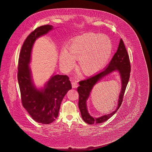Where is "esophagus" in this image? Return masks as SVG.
I'll use <instances>...</instances> for the list:
<instances>
[{
	"label": "esophagus",
	"instance_id": "1",
	"mask_svg": "<svg viewBox=\"0 0 152 152\" xmlns=\"http://www.w3.org/2000/svg\"><path fill=\"white\" fill-rule=\"evenodd\" d=\"M72 88H77L78 86V84H77V81H74L72 83Z\"/></svg>",
	"mask_w": 152,
	"mask_h": 152
}]
</instances>
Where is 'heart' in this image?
I'll list each match as a JSON object with an SVG mask.
<instances>
[{"label": "heart", "mask_w": 152, "mask_h": 152, "mask_svg": "<svg viewBox=\"0 0 152 152\" xmlns=\"http://www.w3.org/2000/svg\"><path fill=\"white\" fill-rule=\"evenodd\" d=\"M112 50V42L107 35L84 34L72 40L67 51L61 52L60 65L64 70H69L75 65L74 58L79 60V67L83 74L93 75L106 64Z\"/></svg>", "instance_id": "heart-1"}]
</instances>
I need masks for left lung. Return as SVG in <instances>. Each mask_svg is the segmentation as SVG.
Masks as SVG:
<instances>
[{"mask_svg": "<svg viewBox=\"0 0 152 152\" xmlns=\"http://www.w3.org/2000/svg\"><path fill=\"white\" fill-rule=\"evenodd\" d=\"M130 70L131 66L129 55L123 40L121 39H120L116 53L113 55V58L107 68L97 75L79 82L80 86L77 88V92L79 94L78 105L80 111L81 115L84 122L89 124L103 123L116 113L123 102L124 92L129 81ZM115 70H118L120 73L122 81V88L119 96L118 107L113 113L107 115H104L98 118H94L91 117L88 113L86 101L92 88L94 85L102 77Z\"/></svg>", "mask_w": 152, "mask_h": 152, "instance_id": "obj_1", "label": "left lung"}]
</instances>
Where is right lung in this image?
<instances>
[{
  "label": "right lung",
  "instance_id": "1",
  "mask_svg": "<svg viewBox=\"0 0 152 152\" xmlns=\"http://www.w3.org/2000/svg\"><path fill=\"white\" fill-rule=\"evenodd\" d=\"M53 29L50 25L41 26L28 36L20 50L18 65L17 78L23 107L33 120L45 124L52 123L58 117L62 100L72 88L66 75L52 76L41 90L32 82L29 66L32 46L36 39Z\"/></svg>",
  "mask_w": 152,
  "mask_h": 152
}]
</instances>
